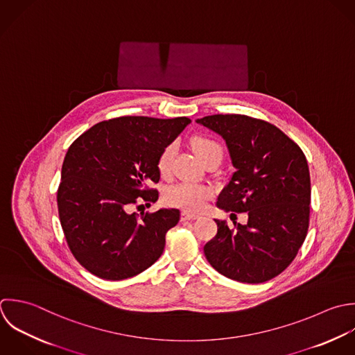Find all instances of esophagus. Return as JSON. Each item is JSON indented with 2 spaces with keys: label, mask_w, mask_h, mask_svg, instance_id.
I'll list each match as a JSON object with an SVG mask.
<instances>
[{
  "label": "esophagus",
  "mask_w": 355,
  "mask_h": 355,
  "mask_svg": "<svg viewBox=\"0 0 355 355\" xmlns=\"http://www.w3.org/2000/svg\"><path fill=\"white\" fill-rule=\"evenodd\" d=\"M196 218H199V216L195 214V213L185 211V210L181 213V220H182V221H187V220H196Z\"/></svg>",
  "instance_id": "1"
}]
</instances>
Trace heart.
<instances>
[{
	"label": "heart",
	"mask_w": 355,
	"mask_h": 355,
	"mask_svg": "<svg viewBox=\"0 0 355 355\" xmlns=\"http://www.w3.org/2000/svg\"><path fill=\"white\" fill-rule=\"evenodd\" d=\"M192 146L199 156V159L205 163L211 157H221L224 156L223 146L209 138V137H195L192 141ZM175 156V145L170 144L167 145L157 160V168L163 177H167L171 173L173 160ZM211 191L205 185H198L192 182H178L171 187H168L164 191L163 199L168 206L189 210V211H199L206 202L210 199Z\"/></svg>",
	"instance_id": "b5f03b06"
}]
</instances>
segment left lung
Instances as JSON below:
<instances>
[{"mask_svg": "<svg viewBox=\"0 0 355 355\" xmlns=\"http://www.w3.org/2000/svg\"><path fill=\"white\" fill-rule=\"evenodd\" d=\"M196 123L223 137L236 170L218 195L217 207L249 217L248 224H236L235 230L225 220H214L217 235L205 245V256L230 279L267 282L293 261L307 235V159L297 144L263 120L213 114Z\"/></svg>", "mask_w": 355, "mask_h": 355, "instance_id": "8db88e82", "label": "left lung"}]
</instances>
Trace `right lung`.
<instances>
[{"mask_svg": "<svg viewBox=\"0 0 355 355\" xmlns=\"http://www.w3.org/2000/svg\"><path fill=\"white\" fill-rule=\"evenodd\" d=\"M191 123L188 117L124 116L101 121L69 148L58 189V210L76 260L106 281H121L149 268L163 253L166 234L180 210L141 213L138 198L156 202L157 160Z\"/></svg>", "mask_w": 355, "mask_h": 355, "instance_id": "right-lung-1", "label": "right lung"}]
</instances>
